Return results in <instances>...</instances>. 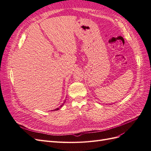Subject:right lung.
<instances>
[{"label": "right lung", "instance_id": "obj_1", "mask_svg": "<svg viewBox=\"0 0 151 151\" xmlns=\"http://www.w3.org/2000/svg\"><path fill=\"white\" fill-rule=\"evenodd\" d=\"M65 102V101H64V102H63V103H62V105H60V108H56V109H53V110H54V111H55H55H57V110H58V109H59V108H60L61 107H62V106H63V104H64ZM53 110H52V111H53Z\"/></svg>", "mask_w": 151, "mask_h": 151}]
</instances>
